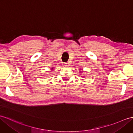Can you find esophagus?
Instances as JSON below:
<instances>
[{
    "label": "esophagus",
    "instance_id": "1",
    "mask_svg": "<svg viewBox=\"0 0 133 133\" xmlns=\"http://www.w3.org/2000/svg\"><path fill=\"white\" fill-rule=\"evenodd\" d=\"M64 66H69V62H64Z\"/></svg>",
    "mask_w": 133,
    "mask_h": 133
}]
</instances>
